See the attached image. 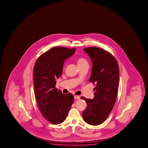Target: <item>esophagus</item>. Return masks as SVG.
I'll list each match as a JSON object with an SVG mask.
<instances>
[{
    "instance_id": "esophagus-1",
    "label": "esophagus",
    "mask_w": 148,
    "mask_h": 148,
    "mask_svg": "<svg viewBox=\"0 0 148 148\" xmlns=\"http://www.w3.org/2000/svg\"><path fill=\"white\" fill-rule=\"evenodd\" d=\"M74 98H75V99H80V96L77 95L74 96Z\"/></svg>"
}]
</instances>
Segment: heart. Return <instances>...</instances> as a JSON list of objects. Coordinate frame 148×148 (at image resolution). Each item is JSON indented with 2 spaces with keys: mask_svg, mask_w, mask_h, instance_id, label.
Here are the masks:
<instances>
[{
  "mask_svg": "<svg viewBox=\"0 0 148 148\" xmlns=\"http://www.w3.org/2000/svg\"><path fill=\"white\" fill-rule=\"evenodd\" d=\"M77 64L79 68L82 67L84 66L88 65V60L85 58L82 57L79 58L77 60Z\"/></svg>",
  "mask_w": 148,
  "mask_h": 148,
  "instance_id": "1",
  "label": "heart"
}]
</instances>
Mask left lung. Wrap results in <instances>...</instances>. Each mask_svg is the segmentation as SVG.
Returning <instances> with one entry per match:
<instances>
[{
    "label": "left lung",
    "mask_w": 148,
    "mask_h": 148,
    "mask_svg": "<svg viewBox=\"0 0 148 148\" xmlns=\"http://www.w3.org/2000/svg\"><path fill=\"white\" fill-rule=\"evenodd\" d=\"M84 51L92 62L89 81L96 83V86L93 99L82 98L87 103L82 116L86 123L98 125L108 118L114 105L119 83V67L115 58L107 51L96 47L85 48Z\"/></svg>",
    "instance_id": "1"
}]
</instances>
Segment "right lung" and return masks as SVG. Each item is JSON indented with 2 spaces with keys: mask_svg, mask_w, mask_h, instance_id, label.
<instances>
[{
  "mask_svg": "<svg viewBox=\"0 0 148 148\" xmlns=\"http://www.w3.org/2000/svg\"><path fill=\"white\" fill-rule=\"evenodd\" d=\"M75 50L54 47L43 53L36 62L33 80L36 102L43 117L54 125L65 121L74 101L72 94H64L55 85L56 80L62 74L64 60Z\"/></svg>",
  "mask_w": 148,
  "mask_h": 148,
  "instance_id": "add662e5",
  "label": "right lung"
}]
</instances>
